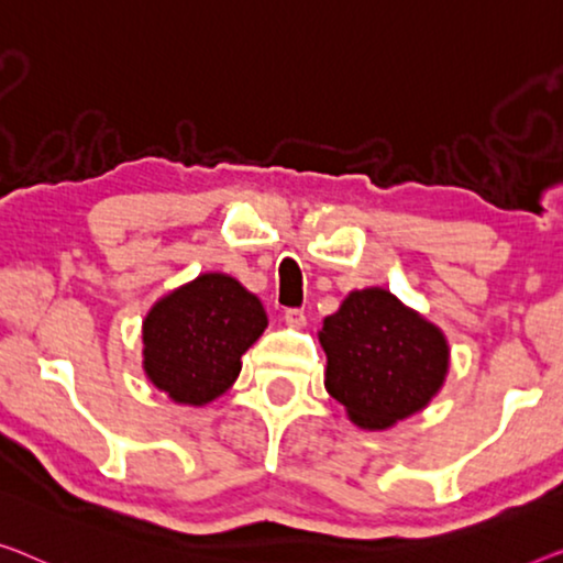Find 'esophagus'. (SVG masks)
I'll return each instance as SVG.
<instances>
[{
  "label": "esophagus",
  "mask_w": 563,
  "mask_h": 563,
  "mask_svg": "<svg viewBox=\"0 0 563 563\" xmlns=\"http://www.w3.org/2000/svg\"><path fill=\"white\" fill-rule=\"evenodd\" d=\"M285 323L292 325V329H303L306 313L300 308H288V310H285Z\"/></svg>",
  "instance_id": "1"
}]
</instances>
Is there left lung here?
<instances>
[{
	"mask_svg": "<svg viewBox=\"0 0 563 563\" xmlns=\"http://www.w3.org/2000/svg\"><path fill=\"white\" fill-rule=\"evenodd\" d=\"M318 339L329 358L325 389L364 430H387L424 409L450 366L438 325L384 288L349 292Z\"/></svg>",
	"mask_w": 563,
	"mask_h": 563,
	"instance_id": "left-lung-1",
	"label": "left lung"
}]
</instances>
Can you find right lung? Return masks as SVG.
<instances>
[{
    "instance_id": "obj_1",
    "label": "right lung",
    "mask_w": 563,
    "mask_h": 563,
    "mask_svg": "<svg viewBox=\"0 0 563 563\" xmlns=\"http://www.w3.org/2000/svg\"><path fill=\"white\" fill-rule=\"evenodd\" d=\"M265 325L257 296L230 275L205 273L148 310L144 372L176 405L201 407L232 387Z\"/></svg>"
}]
</instances>
